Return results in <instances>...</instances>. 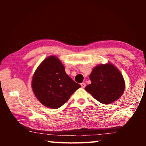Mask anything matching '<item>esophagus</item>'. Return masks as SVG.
Here are the masks:
<instances>
[{
    "instance_id": "obj_1",
    "label": "esophagus",
    "mask_w": 146,
    "mask_h": 146,
    "mask_svg": "<svg viewBox=\"0 0 146 146\" xmlns=\"http://www.w3.org/2000/svg\"><path fill=\"white\" fill-rule=\"evenodd\" d=\"M81 86H82V88H84L85 87H86V84L85 83H81Z\"/></svg>"
}]
</instances>
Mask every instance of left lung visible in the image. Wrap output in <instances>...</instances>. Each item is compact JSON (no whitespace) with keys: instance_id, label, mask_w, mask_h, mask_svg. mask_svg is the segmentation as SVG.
I'll return each mask as SVG.
<instances>
[{"instance_id":"8db88e82","label":"left lung","mask_w":146,"mask_h":146,"mask_svg":"<svg viewBox=\"0 0 146 146\" xmlns=\"http://www.w3.org/2000/svg\"><path fill=\"white\" fill-rule=\"evenodd\" d=\"M91 81L85 90L98 102L109 104L118 100L124 91L123 76L113 64L97 66L90 75Z\"/></svg>"}]
</instances>
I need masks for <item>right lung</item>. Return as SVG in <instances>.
<instances>
[{"label": "right lung", "mask_w": 146, "mask_h": 146, "mask_svg": "<svg viewBox=\"0 0 146 146\" xmlns=\"http://www.w3.org/2000/svg\"><path fill=\"white\" fill-rule=\"evenodd\" d=\"M31 85L37 99L52 109L61 107L81 87L66 74L63 64L55 56H49L39 65Z\"/></svg>", "instance_id": "add662e5"}]
</instances>
